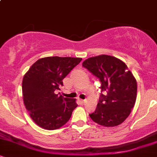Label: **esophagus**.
I'll use <instances>...</instances> for the list:
<instances>
[{
    "mask_svg": "<svg viewBox=\"0 0 157 157\" xmlns=\"http://www.w3.org/2000/svg\"><path fill=\"white\" fill-rule=\"evenodd\" d=\"M86 100H80V102H81V103L82 104H83V103H85V102H86Z\"/></svg>",
    "mask_w": 157,
    "mask_h": 157,
    "instance_id": "1",
    "label": "esophagus"
}]
</instances>
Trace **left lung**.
<instances>
[{"instance_id":"obj_1","label":"left lung","mask_w":157,"mask_h":157,"mask_svg":"<svg viewBox=\"0 0 157 157\" xmlns=\"http://www.w3.org/2000/svg\"><path fill=\"white\" fill-rule=\"evenodd\" d=\"M82 66L100 79L103 92L90 117L105 127L120 125L136 102L137 83L133 74L121 60L106 55L89 57L83 61Z\"/></svg>"}]
</instances>
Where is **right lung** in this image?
<instances>
[{"label":"right lung","mask_w":157,"mask_h":157,"mask_svg":"<svg viewBox=\"0 0 157 157\" xmlns=\"http://www.w3.org/2000/svg\"><path fill=\"white\" fill-rule=\"evenodd\" d=\"M81 60L80 57H44L25 74L22 82L23 102L32 120L42 128H60L71 118L77 106L76 100L64 98L55 91L60 90L63 80Z\"/></svg>","instance_id":"obj_1"}]
</instances>
